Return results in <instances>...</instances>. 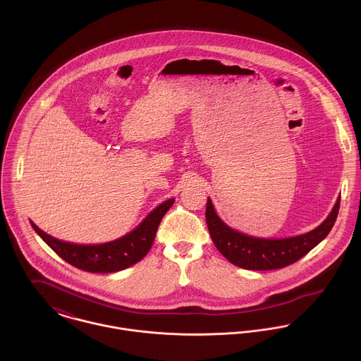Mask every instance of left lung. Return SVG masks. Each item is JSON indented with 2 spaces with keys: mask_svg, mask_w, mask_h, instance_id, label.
<instances>
[{
  "mask_svg": "<svg viewBox=\"0 0 361 361\" xmlns=\"http://www.w3.org/2000/svg\"><path fill=\"white\" fill-rule=\"evenodd\" d=\"M341 206V197L328 218L305 235L285 239H261L229 228L216 215L211 200H207L206 221L215 247L233 265L253 271H268L288 267L306 256L331 232Z\"/></svg>",
  "mask_w": 361,
  "mask_h": 361,
  "instance_id": "left-lung-1",
  "label": "left lung"
}]
</instances>
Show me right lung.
Wrapping results in <instances>:
<instances>
[{"label":"right lung","mask_w":361,"mask_h":361,"mask_svg":"<svg viewBox=\"0 0 361 361\" xmlns=\"http://www.w3.org/2000/svg\"><path fill=\"white\" fill-rule=\"evenodd\" d=\"M173 202L175 199H169L161 203L136 229L116 240L103 245H75L62 242L43 232L33 222L30 224L52 250L71 265L87 272L108 274L125 269L149 253L154 242L158 225Z\"/></svg>","instance_id":"right-lung-1"}]
</instances>
